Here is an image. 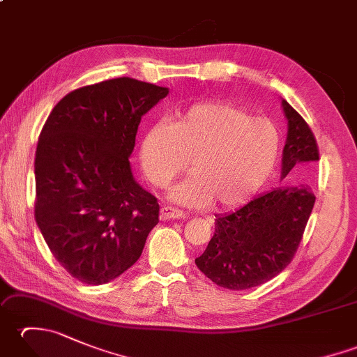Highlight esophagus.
I'll use <instances>...</instances> for the list:
<instances>
[{
    "instance_id": "34e87169",
    "label": "esophagus",
    "mask_w": 357,
    "mask_h": 357,
    "mask_svg": "<svg viewBox=\"0 0 357 357\" xmlns=\"http://www.w3.org/2000/svg\"><path fill=\"white\" fill-rule=\"evenodd\" d=\"M161 219L162 221H169V219H179V218H183L184 216V213L181 210H178V208H173V207H170V206H164L162 208H161Z\"/></svg>"
}]
</instances>
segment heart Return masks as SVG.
I'll list each match as a JSON object with an SVG mask.
<instances>
[{"label":"heart","mask_w":357,"mask_h":357,"mask_svg":"<svg viewBox=\"0 0 357 357\" xmlns=\"http://www.w3.org/2000/svg\"><path fill=\"white\" fill-rule=\"evenodd\" d=\"M279 150V132L268 119L253 118L230 102H202L178 113L173 123L151 126L141 141L139 164L151 185L165 188L188 161L193 176L170 198L187 207L211 202L216 208H233L265 185Z\"/></svg>","instance_id":"1"}]
</instances>
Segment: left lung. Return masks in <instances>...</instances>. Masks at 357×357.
<instances>
[{
  "mask_svg": "<svg viewBox=\"0 0 357 357\" xmlns=\"http://www.w3.org/2000/svg\"><path fill=\"white\" fill-rule=\"evenodd\" d=\"M288 133L282 179L290 172L310 174L319 161L312 128L282 100ZM314 195L307 184L279 187L215 219V234L195 264L210 280L229 290H247L278 276L298 250Z\"/></svg>",
  "mask_w": 357,
  "mask_h": 357,
  "instance_id": "left-lung-1",
  "label": "left lung"
}]
</instances>
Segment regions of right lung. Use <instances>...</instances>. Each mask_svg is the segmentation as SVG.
Here are the masks:
<instances>
[{
  "instance_id": "add662e5",
  "label": "right lung",
  "mask_w": 357,
  "mask_h": 357,
  "mask_svg": "<svg viewBox=\"0 0 357 357\" xmlns=\"http://www.w3.org/2000/svg\"><path fill=\"white\" fill-rule=\"evenodd\" d=\"M169 89L115 78L73 90L45 121L35 155V221L69 275L101 285L139 259L159 204L130 158L141 118Z\"/></svg>"
}]
</instances>
